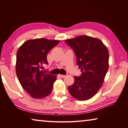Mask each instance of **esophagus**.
<instances>
[{
	"instance_id": "obj_1",
	"label": "esophagus",
	"mask_w": 128,
	"mask_h": 128,
	"mask_svg": "<svg viewBox=\"0 0 128 128\" xmlns=\"http://www.w3.org/2000/svg\"><path fill=\"white\" fill-rule=\"evenodd\" d=\"M59 77H61V78H64L66 77V75H62V74H59Z\"/></svg>"
}]
</instances>
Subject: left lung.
Returning a JSON list of instances; mask_svg holds the SVG:
<instances>
[{
    "label": "left lung",
    "instance_id": "obj_1",
    "mask_svg": "<svg viewBox=\"0 0 128 128\" xmlns=\"http://www.w3.org/2000/svg\"><path fill=\"white\" fill-rule=\"evenodd\" d=\"M77 58V65L82 72L74 76V82L68 87L70 94L79 100H87L102 86L108 68L109 52L99 39L82 35L65 40Z\"/></svg>",
    "mask_w": 128,
    "mask_h": 128
}]
</instances>
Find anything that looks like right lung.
Here are the masks:
<instances>
[{
  "instance_id": "obj_1",
  "label": "right lung",
  "mask_w": 128,
  "mask_h": 128,
  "mask_svg": "<svg viewBox=\"0 0 128 128\" xmlns=\"http://www.w3.org/2000/svg\"><path fill=\"white\" fill-rule=\"evenodd\" d=\"M60 42L46 38L29 40L19 47L17 52L16 72L24 89L36 99L48 96L52 91L56 76L42 70L47 64V55Z\"/></svg>"
}]
</instances>
